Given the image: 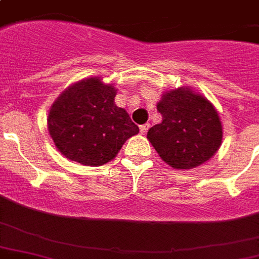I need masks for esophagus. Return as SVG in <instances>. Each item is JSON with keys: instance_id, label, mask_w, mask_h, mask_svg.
Instances as JSON below:
<instances>
[{"instance_id": "esophagus-1", "label": "esophagus", "mask_w": 259, "mask_h": 259, "mask_svg": "<svg viewBox=\"0 0 259 259\" xmlns=\"http://www.w3.org/2000/svg\"><path fill=\"white\" fill-rule=\"evenodd\" d=\"M149 127H150L149 123H145V125H141V126H140V130H141V133H142V134H145L146 132L149 130Z\"/></svg>"}]
</instances>
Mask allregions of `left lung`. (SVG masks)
I'll return each instance as SVG.
<instances>
[{"label":"left lung","instance_id":"obj_1","mask_svg":"<svg viewBox=\"0 0 259 259\" xmlns=\"http://www.w3.org/2000/svg\"><path fill=\"white\" fill-rule=\"evenodd\" d=\"M162 121L146 138L173 169H192L204 164L222 145L223 126L215 106L191 87L169 90L157 103Z\"/></svg>","mask_w":259,"mask_h":259}]
</instances>
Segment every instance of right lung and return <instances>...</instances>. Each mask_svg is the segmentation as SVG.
<instances>
[{
    "instance_id": "obj_1",
    "label": "right lung",
    "mask_w": 259,
    "mask_h": 259,
    "mask_svg": "<svg viewBox=\"0 0 259 259\" xmlns=\"http://www.w3.org/2000/svg\"><path fill=\"white\" fill-rule=\"evenodd\" d=\"M117 89L99 76L72 83L52 103L47 118L55 146L66 158L99 166L115 158L140 129L115 105Z\"/></svg>"
}]
</instances>
